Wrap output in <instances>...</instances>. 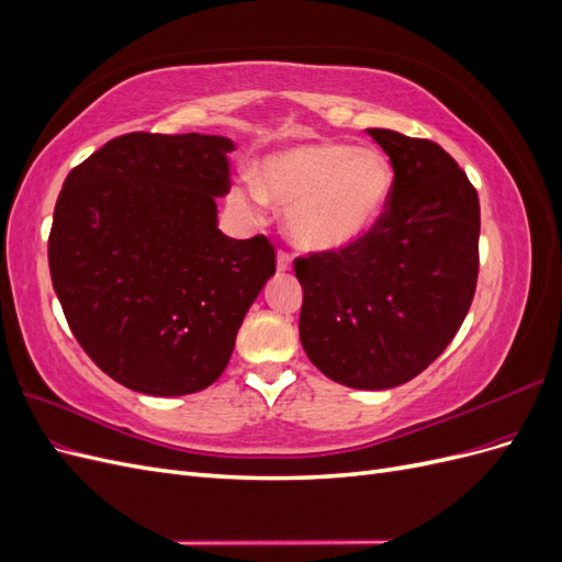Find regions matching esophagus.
I'll list each match as a JSON object with an SVG mask.
<instances>
[{
    "mask_svg": "<svg viewBox=\"0 0 562 562\" xmlns=\"http://www.w3.org/2000/svg\"><path fill=\"white\" fill-rule=\"evenodd\" d=\"M277 269L279 271H291V255L279 250V255H277Z\"/></svg>",
    "mask_w": 562,
    "mask_h": 562,
    "instance_id": "1",
    "label": "esophagus"
}]
</instances>
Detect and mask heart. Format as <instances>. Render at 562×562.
<instances>
[{"mask_svg":"<svg viewBox=\"0 0 562 562\" xmlns=\"http://www.w3.org/2000/svg\"><path fill=\"white\" fill-rule=\"evenodd\" d=\"M391 194L394 168L382 151L337 143H304L271 151L255 166L252 184H234L229 201L244 215L260 206L285 209L293 244L314 250H342L380 225Z\"/></svg>","mask_w":562,"mask_h":562,"instance_id":"1","label":"heart"}]
</instances>
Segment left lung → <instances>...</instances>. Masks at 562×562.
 Segmentation results:
<instances>
[{
	"mask_svg": "<svg viewBox=\"0 0 562 562\" xmlns=\"http://www.w3.org/2000/svg\"><path fill=\"white\" fill-rule=\"evenodd\" d=\"M394 168L380 225L342 250L295 260L300 342L323 375L351 389L411 382L452 342L479 279V194L448 151L368 128Z\"/></svg>",
	"mask_w": 562,
	"mask_h": 562,
	"instance_id": "1",
	"label": "left lung"
}]
</instances>
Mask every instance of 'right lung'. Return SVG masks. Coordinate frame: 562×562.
I'll return each mask as SVG.
<instances>
[{
	"mask_svg": "<svg viewBox=\"0 0 562 562\" xmlns=\"http://www.w3.org/2000/svg\"><path fill=\"white\" fill-rule=\"evenodd\" d=\"M232 149L223 135H119L58 194L48 267L65 318L93 363L140 394L211 386L277 271L267 236L217 229Z\"/></svg>",
	"mask_w": 562,
	"mask_h": 562,
	"instance_id": "obj_1",
	"label": "right lung"
}]
</instances>
